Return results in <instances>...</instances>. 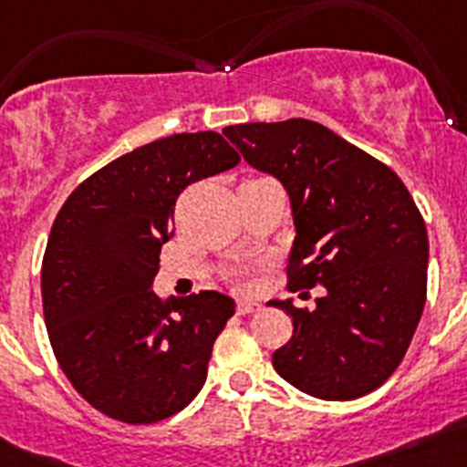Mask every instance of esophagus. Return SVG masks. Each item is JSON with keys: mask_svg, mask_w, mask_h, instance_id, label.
Returning <instances> with one entry per match:
<instances>
[{"mask_svg": "<svg viewBox=\"0 0 467 467\" xmlns=\"http://www.w3.org/2000/svg\"><path fill=\"white\" fill-rule=\"evenodd\" d=\"M257 311H262V306H259L257 301H238V306H236L238 316H247V313H257Z\"/></svg>", "mask_w": 467, "mask_h": 467, "instance_id": "esophagus-1", "label": "esophagus"}]
</instances>
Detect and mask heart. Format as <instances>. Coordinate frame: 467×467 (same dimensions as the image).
Returning a JSON list of instances; mask_svg holds the SVG:
<instances>
[{"mask_svg": "<svg viewBox=\"0 0 467 467\" xmlns=\"http://www.w3.org/2000/svg\"><path fill=\"white\" fill-rule=\"evenodd\" d=\"M236 285H243V280H241V278H236Z\"/></svg>", "mask_w": 467, "mask_h": 467, "instance_id": "heart-1", "label": "heart"}]
</instances>
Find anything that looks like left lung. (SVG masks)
Masks as SVG:
<instances>
[{"mask_svg": "<svg viewBox=\"0 0 467 467\" xmlns=\"http://www.w3.org/2000/svg\"><path fill=\"white\" fill-rule=\"evenodd\" d=\"M224 135L290 193L287 287H325L311 311L271 301L295 325L275 372L320 400L372 393L402 362L426 306L428 234L414 198L386 163L316 121L238 123Z\"/></svg>", "mask_w": 467, "mask_h": 467, "instance_id": "8db88e82", "label": "left lung"}]
</instances>
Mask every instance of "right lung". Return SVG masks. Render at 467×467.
I'll return each mask as SVG.
<instances>
[{
  "label": "right lung",
  "mask_w": 467,
  "mask_h": 467,
  "mask_svg": "<svg viewBox=\"0 0 467 467\" xmlns=\"http://www.w3.org/2000/svg\"><path fill=\"white\" fill-rule=\"evenodd\" d=\"M238 161L213 130L161 138L93 172L53 222L41 262L48 339L74 390L109 419L156 423L203 388L236 304L214 290L161 301L151 283L177 196Z\"/></svg>",
  "instance_id": "add662e5"
}]
</instances>
